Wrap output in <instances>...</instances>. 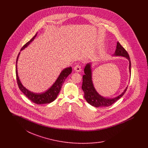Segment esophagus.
Returning <instances> with one entry per match:
<instances>
[{"mask_svg": "<svg viewBox=\"0 0 148 148\" xmlns=\"http://www.w3.org/2000/svg\"><path fill=\"white\" fill-rule=\"evenodd\" d=\"M74 70L77 71V72H80V71H82V68H81V66L79 64H77V65L75 66L74 67Z\"/></svg>", "mask_w": 148, "mask_h": 148, "instance_id": "34e87169", "label": "esophagus"}]
</instances>
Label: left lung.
<instances>
[{
  "mask_svg": "<svg viewBox=\"0 0 148 148\" xmlns=\"http://www.w3.org/2000/svg\"><path fill=\"white\" fill-rule=\"evenodd\" d=\"M114 56H123L127 58L129 61V71L131 73V62L130 57L127 50L121 46L119 42H117L116 49L115 50ZM84 75L83 76V84L82 88L84 93L85 100L91 106L97 108L110 106L122 97L127 91V87L125 88L123 93L117 97L113 99L104 98L99 94L94 87L92 82V71L90 64L86 65L84 68Z\"/></svg>",
  "mask_w": 148,
  "mask_h": 148,
  "instance_id": "8db88e82",
  "label": "left lung"
}]
</instances>
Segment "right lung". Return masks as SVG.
I'll list each match as a JSON object with an SVG mask.
<instances>
[{"mask_svg": "<svg viewBox=\"0 0 148 148\" xmlns=\"http://www.w3.org/2000/svg\"><path fill=\"white\" fill-rule=\"evenodd\" d=\"M36 35H37V33L28 42H27L25 45H24L23 47L21 48V50L26 48L29 44L34 39ZM19 54H20V53H19L16 58L15 73H16V78L17 80V84L18 85V86L20 90L29 100H30L32 102H33L34 103H35L36 104H48L53 101L57 98L58 95L61 90L62 86L65 80L66 79L67 77L71 74L72 71L71 68V67L66 68L64 69L63 71H62L61 73L60 74L59 76L56 79V82L46 92L42 93H38V94L34 93V92L29 91L28 90H27L25 87H24L23 85L21 84V82L18 77L16 65H17V62H18Z\"/></svg>", "mask_w": 148, "mask_h": 148, "instance_id": "right-lung-1", "label": "right lung"}]
</instances>
